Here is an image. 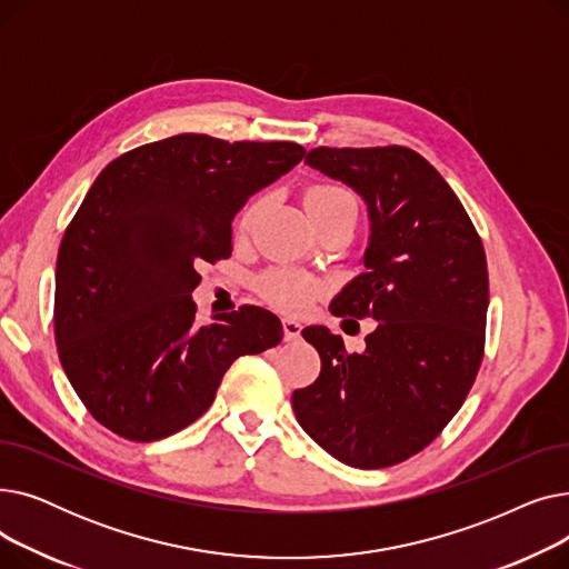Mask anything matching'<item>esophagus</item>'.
Here are the masks:
<instances>
[{"label": "esophagus", "mask_w": 569, "mask_h": 569, "mask_svg": "<svg viewBox=\"0 0 569 569\" xmlns=\"http://www.w3.org/2000/svg\"><path fill=\"white\" fill-rule=\"evenodd\" d=\"M300 332H302L300 322H297L295 318H283V339L286 341H297L300 339Z\"/></svg>", "instance_id": "obj_1"}]
</instances>
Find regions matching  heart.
<instances>
[{
    "mask_svg": "<svg viewBox=\"0 0 569 569\" xmlns=\"http://www.w3.org/2000/svg\"><path fill=\"white\" fill-rule=\"evenodd\" d=\"M262 202H253L247 207V212L239 219V232H249L260 214ZM307 209L309 214L316 221L332 217L337 212H343V209H357V202L352 193L339 184H318L309 189L307 193ZM322 283L307 274L300 272V269H274L260 279V292L267 297L269 302L283 311L292 313H302L307 311L316 297L322 292Z\"/></svg>",
    "mask_w": 569,
    "mask_h": 569,
    "instance_id": "obj_1",
    "label": "heart"
}]
</instances>
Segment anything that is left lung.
I'll list each match as a JSON object with an SVG mask.
<instances>
[{"instance_id":"left-lung-1","label":"left lung","mask_w":569,"mask_h":569,"mask_svg":"<svg viewBox=\"0 0 569 569\" xmlns=\"http://www.w3.org/2000/svg\"><path fill=\"white\" fill-rule=\"evenodd\" d=\"M307 163L369 204L367 272L330 307L378 320L365 352L307 327L320 376L292 392L297 422L352 468L422 452L466 401L485 357L489 272L482 239L440 172L408 147H316Z\"/></svg>"}]
</instances>
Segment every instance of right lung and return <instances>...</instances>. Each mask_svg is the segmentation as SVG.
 <instances>
[{"label": "right lung", "instance_id": "1", "mask_svg": "<svg viewBox=\"0 0 569 569\" xmlns=\"http://www.w3.org/2000/svg\"><path fill=\"white\" fill-rule=\"evenodd\" d=\"M305 157L297 142L179 133L110 161L57 253L54 341L99 425L136 442L182 431L212 406L242 355L283 339L281 320L244 305L196 320L198 262L232 251V217Z\"/></svg>", "mask_w": 569, "mask_h": 569}]
</instances>
